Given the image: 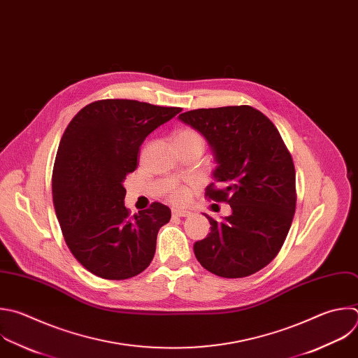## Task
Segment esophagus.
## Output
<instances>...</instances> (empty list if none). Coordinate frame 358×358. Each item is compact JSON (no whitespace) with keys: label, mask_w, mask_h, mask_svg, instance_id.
Wrapping results in <instances>:
<instances>
[{"label":"esophagus","mask_w":358,"mask_h":358,"mask_svg":"<svg viewBox=\"0 0 358 358\" xmlns=\"http://www.w3.org/2000/svg\"><path fill=\"white\" fill-rule=\"evenodd\" d=\"M192 212L188 210V209H173V216H180V217H188L191 216Z\"/></svg>","instance_id":"34e87169"}]
</instances>
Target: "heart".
Instances as JSON below:
<instances>
[{"label": "heart", "instance_id": "heart-1", "mask_svg": "<svg viewBox=\"0 0 358 358\" xmlns=\"http://www.w3.org/2000/svg\"><path fill=\"white\" fill-rule=\"evenodd\" d=\"M174 143H184V145H195V146H199L201 149H203V145H205V141H203V136L192 129V128H184V129H180L176 136H174ZM167 196L169 199H171L173 202H177V203H181L184 202L187 198H188V189L182 185H178L176 182H173L169 188H167Z\"/></svg>", "mask_w": 358, "mask_h": 358}]
</instances>
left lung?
Listing matches in <instances>:
<instances>
[{"instance_id": "obj_1", "label": "left lung", "mask_w": 358, "mask_h": 358, "mask_svg": "<svg viewBox=\"0 0 358 358\" xmlns=\"http://www.w3.org/2000/svg\"><path fill=\"white\" fill-rule=\"evenodd\" d=\"M178 119L206 139L217 164L205 195L231 208L222 222L205 215L210 233L194 243L196 260L223 278L260 271L282 248L296 205L295 167L280 132L249 105L194 109Z\"/></svg>"}]
</instances>
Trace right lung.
Wrapping results in <instances>:
<instances>
[{
  "mask_svg": "<svg viewBox=\"0 0 358 358\" xmlns=\"http://www.w3.org/2000/svg\"><path fill=\"white\" fill-rule=\"evenodd\" d=\"M178 112L102 99L84 106L66 128L53 167V203L70 252L94 275L127 280L152 263L159 229L171 210L153 202L131 216L124 180L135 171L143 141Z\"/></svg>",
  "mask_w": 358,
  "mask_h": 358,
  "instance_id": "add662e5",
  "label": "right lung"
}]
</instances>
